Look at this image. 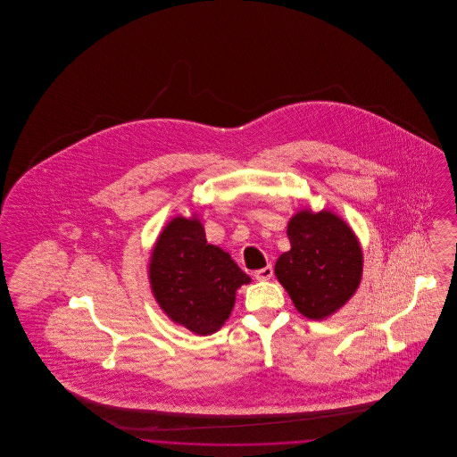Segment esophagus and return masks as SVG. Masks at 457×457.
Here are the masks:
<instances>
[{
	"label": "esophagus",
	"mask_w": 457,
	"mask_h": 457,
	"mask_svg": "<svg viewBox=\"0 0 457 457\" xmlns=\"http://www.w3.org/2000/svg\"><path fill=\"white\" fill-rule=\"evenodd\" d=\"M272 274H274L272 265H267V267H263V269H259V270H255V272H253L255 279H259V281H267V279H270V278H272Z\"/></svg>",
	"instance_id": "1"
}]
</instances>
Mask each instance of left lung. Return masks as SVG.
Returning a JSON list of instances; mask_svg holds the SVG:
<instances>
[{
    "label": "left lung",
    "mask_w": 457,
    "mask_h": 457,
    "mask_svg": "<svg viewBox=\"0 0 457 457\" xmlns=\"http://www.w3.org/2000/svg\"><path fill=\"white\" fill-rule=\"evenodd\" d=\"M291 250L276 262V276L306 319L320 320L358 289L363 255L343 219L322 211H302L287 224Z\"/></svg>",
    "instance_id": "8db88e82"
}]
</instances>
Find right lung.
I'll use <instances>...</instances> for the list:
<instances>
[{"label": "right lung", "instance_id": "1", "mask_svg": "<svg viewBox=\"0 0 457 457\" xmlns=\"http://www.w3.org/2000/svg\"><path fill=\"white\" fill-rule=\"evenodd\" d=\"M149 274L154 296L168 317L200 336L228 320L237 289L250 283L226 252L207 243L198 219L176 218L166 226Z\"/></svg>", "mask_w": 457, "mask_h": 457}]
</instances>
